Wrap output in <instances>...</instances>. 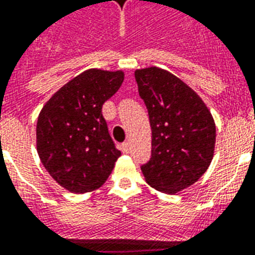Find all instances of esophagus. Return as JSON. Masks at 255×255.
I'll return each mask as SVG.
<instances>
[{"label":"esophagus","instance_id":"1","mask_svg":"<svg viewBox=\"0 0 255 255\" xmlns=\"http://www.w3.org/2000/svg\"><path fill=\"white\" fill-rule=\"evenodd\" d=\"M122 151L128 153V151H129V144H128V141H124L123 144H122Z\"/></svg>","mask_w":255,"mask_h":255}]
</instances>
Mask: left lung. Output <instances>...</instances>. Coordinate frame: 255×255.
<instances>
[{
	"mask_svg": "<svg viewBox=\"0 0 255 255\" xmlns=\"http://www.w3.org/2000/svg\"><path fill=\"white\" fill-rule=\"evenodd\" d=\"M135 79L152 131L151 159L141 172L152 188L176 194L195 183L213 160V116L198 93L170 72L144 68L135 71Z\"/></svg>",
	"mask_w": 255,
	"mask_h": 255,
	"instance_id": "left-lung-1",
	"label": "left lung"
}]
</instances>
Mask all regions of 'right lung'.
I'll use <instances>...</instances> for the list:
<instances>
[{
  "mask_svg": "<svg viewBox=\"0 0 255 255\" xmlns=\"http://www.w3.org/2000/svg\"><path fill=\"white\" fill-rule=\"evenodd\" d=\"M123 80L122 71L88 69L58 89L38 115V156L68 191L84 194L102 187L122 155L102 108Z\"/></svg>",
  "mask_w": 255,
  "mask_h": 255,
  "instance_id": "1",
  "label": "right lung"
}]
</instances>
